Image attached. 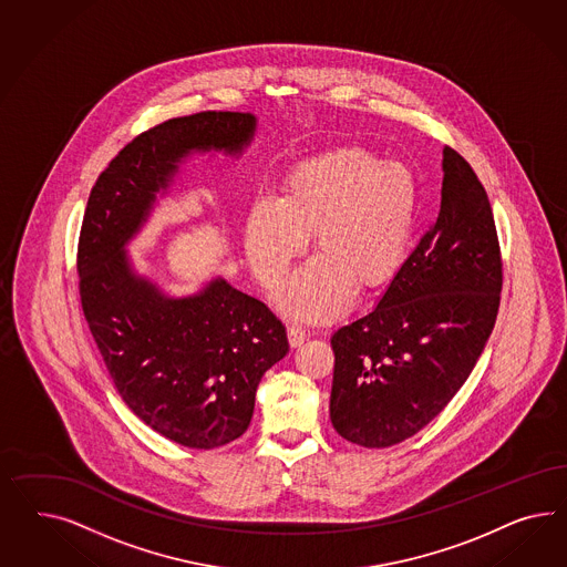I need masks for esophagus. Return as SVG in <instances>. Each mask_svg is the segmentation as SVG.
<instances>
[{"instance_id":"1","label":"esophagus","mask_w":567,"mask_h":567,"mask_svg":"<svg viewBox=\"0 0 567 567\" xmlns=\"http://www.w3.org/2000/svg\"><path fill=\"white\" fill-rule=\"evenodd\" d=\"M287 334H289V344L291 347H299V344L306 341V330H301L299 327H289L287 328Z\"/></svg>"}]
</instances>
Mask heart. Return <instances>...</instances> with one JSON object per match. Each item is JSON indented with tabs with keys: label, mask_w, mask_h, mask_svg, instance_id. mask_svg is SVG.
Listing matches in <instances>:
<instances>
[{
	"label": "heart",
	"mask_w": 567,
	"mask_h": 567,
	"mask_svg": "<svg viewBox=\"0 0 567 567\" xmlns=\"http://www.w3.org/2000/svg\"><path fill=\"white\" fill-rule=\"evenodd\" d=\"M417 183L401 162L347 147L297 164L280 199L261 197L245 220L254 275L272 285L313 233L318 258L285 280L276 308L297 320H324L347 308L353 285L382 287L408 254Z\"/></svg>",
	"instance_id": "obj_1"
}]
</instances>
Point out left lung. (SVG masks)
I'll return each mask as SVG.
<instances>
[{
    "instance_id": "1",
    "label": "left lung",
    "mask_w": 567,
    "mask_h": 567,
    "mask_svg": "<svg viewBox=\"0 0 567 567\" xmlns=\"http://www.w3.org/2000/svg\"><path fill=\"white\" fill-rule=\"evenodd\" d=\"M439 218L377 308L330 339V420L349 443L393 446L430 424L464 386L497 320L503 261L488 195L443 150Z\"/></svg>"
}]
</instances>
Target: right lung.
I'll use <instances>...</instances> for the list:
<instances>
[{
	"label": "right lung",
	"mask_w": 567,
	"mask_h": 567,
	"mask_svg": "<svg viewBox=\"0 0 567 567\" xmlns=\"http://www.w3.org/2000/svg\"><path fill=\"white\" fill-rule=\"evenodd\" d=\"M256 116L199 112L133 138L95 181L79 237V292L89 330L128 410L178 445L216 449L247 430L259 380L289 351L287 330L224 278L168 297L133 270L124 245L190 152L237 155Z\"/></svg>",
	"instance_id": "obj_1"
}]
</instances>
